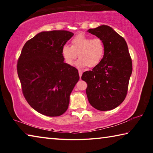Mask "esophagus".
Returning a JSON list of instances; mask_svg holds the SVG:
<instances>
[{
    "label": "esophagus",
    "mask_w": 153,
    "mask_h": 153,
    "mask_svg": "<svg viewBox=\"0 0 153 153\" xmlns=\"http://www.w3.org/2000/svg\"><path fill=\"white\" fill-rule=\"evenodd\" d=\"M82 75V71L81 70H79V77H80V78H81Z\"/></svg>",
    "instance_id": "34e87169"
}]
</instances>
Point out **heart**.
<instances>
[{
  "mask_svg": "<svg viewBox=\"0 0 153 153\" xmlns=\"http://www.w3.org/2000/svg\"><path fill=\"white\" fill-rule=\"evenodd\" d=\"M105 45L100 38H93L79 33L71 40V46L67 45L62 47L61 53L65 62L69 65L76 63L78 67H94L101 61L105 54Z\"/></svg>",
  "mask_w": 153,
  "mask_h": 153,
  "instance_id": "obj_1",
  "label": "heart"
}]
</instances>
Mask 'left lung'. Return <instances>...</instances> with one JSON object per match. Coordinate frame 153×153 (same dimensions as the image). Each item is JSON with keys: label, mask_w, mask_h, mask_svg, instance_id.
Returning <instances> with one entry per match:
<instances>
[{"label": "left lung", "mask_w": 153, "mask_h": 153, "mask_svg": "<svg viewBox=\"0 0 153 153\" xmlns=\"http://www.w3.org/2000/svg\"><path fill=\"white\" fill-rule=\"evenodd\" d=\"M88 32L102 40L105 48L99 64L82 74V79L88 85V99L96 109L112 110L122 103L128 92L132 72L128 45L125 39L108 25H100Z\"/></svg>", "instance_id": "obj_1"}]
</instances>
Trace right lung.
Here are the masks:
<instances>
[{"mask_svg": "<svg viewBox=\"0 0 153 153\" xmlns=\"http://www.w3.org/2000/svg\"><path fill=\"white\" fill-rule=\"evenodd\" d=\"M73 36L65 30L38 33L25 44L18 59L23 94L28 104L42 115L56 117L68 108L79 76L76 68L64 63L61 50Z\"/></svg>", "mask_w": 153, "mask_h": 153, "instance_id": "add662e5", "label": "right lung"}]
</instances>
